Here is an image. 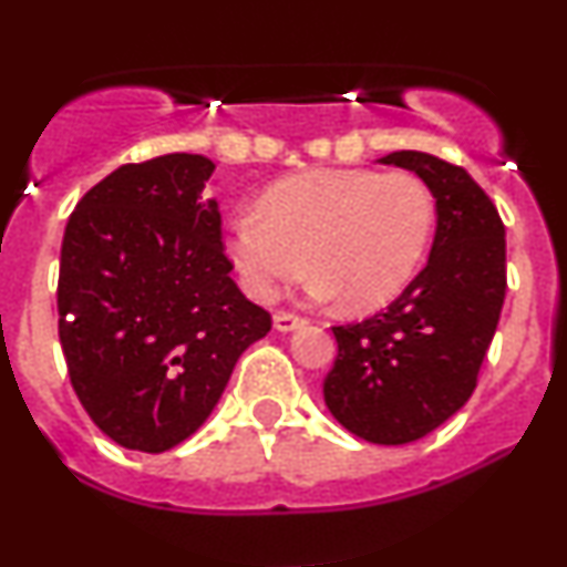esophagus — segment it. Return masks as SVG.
<instances>
[{
  "mask_svg": "<svg viewBox=\"0 0 567 567\" xmlns=\"http://www.w3.org/2000/svg\"><path fill=\"white\" fill-rule=\"evenodd\" d=\"M301 324H306V317L292 315V311H279V315L275 317V328L279 330V333H290V330L301 328Z\"/></svg>",
  "mask_w": 567,
  "mask_h": 567,
  "instance_id": "esophagus-1",
  "label": "esophagus"
}]
</instances>
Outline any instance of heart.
<instances>
[{
	"label": "heart",
	"mask_w": 567,
	"mask_h": 567,
	"mask_svg": "<svg viewBox=\"0 0 567 567\" xmlns=\"http://www.w3.org/2000/svg\"><path fill=\"white\" fill-rule=\"evenodd\" d=\"M437 205L410 171L324 167L277 181L229 220V252L247 296L275 301L311 266L309 292L373 309L400 296L432 243Z\"/></svg>",
	"instance_id": "heart-1"
}]
</instances>
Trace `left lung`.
I'll use <instances>...</instances> for the list:
<instances>
[{
  "mask_svg": "<svg viewBox=\"0 0 567 567\" xmlns=\"http://www.w3.org/2000/svg\"><path fill=\"white\" fill-rule=\"evenodd\" d=\"M383 165L413 171L437 199L429 264L402 296L362 322L336 324L324 405L357 437L405 445L470 402L506 296L504 220L464 167L424 152Z\"/></svg>",
  "mask_w": 567,
  "mask_h": 567,
  "instance_id": "left-lung-1",
  "label": "left lung"
}]
</instances>
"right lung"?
Listing matches in <instances>:
<instances>
[{"label": "right lung", "instance_id": "1", "mask_svg": "<svg viewBox=\"0 0 567 567\" xmlns=\"http://www.w3.org/2000/svg\"><path fill=\"white\" fill-rule=\"evenodd\" d=\"M216 165L165 154L95 184L69 216L58 336L82 408L127 451L165 453L213 413L271 315L229 277Z\"/></svg>", "mask_w": 567, "mask_h": 567}]
</instances>
